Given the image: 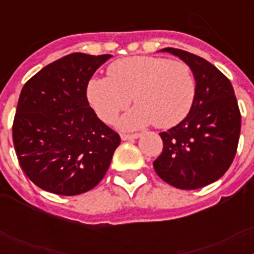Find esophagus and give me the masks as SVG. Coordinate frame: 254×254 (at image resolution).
Here are the masks:
<instances>
[{"label":"esophagus","mask_w":254,"mask_h":254,"mask_svg":"<svg viewBox=\"0 0 254 254\" xmlns=\"http://www.w3.org/2000/svg\"><path fill=\"white\" fill-rule=\"evenodd\" d=\"M141 137V134H121L123 141H131V139H137Z\"/></svg>","instance_id":"esophagus-1"}]
</instances>
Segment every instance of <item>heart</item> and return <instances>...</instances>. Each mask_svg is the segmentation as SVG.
Segmentation results:
<instances>
[{"mask_svg":"<svg viewBox=\"0 0 254 254\" xmlns=\"http://www.w3.org/2000/svg\"><path fill=\"white\" fill-rule=\"evenodd\" d=\"M196 96V79L181 61L158 57L119 59L108 68V77H92L87 100L100 120L115 123L133 103L137 105L120 121L123 129H139L154 124L171 127L190 113Z\"/></svg>","mask_w":254,"mask_h":254,"instance_id":"heart-1","label":"heart"}]
</instances>
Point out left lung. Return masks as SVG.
I'll list each match as a JSON object with an SVG mask.
<instances>
[{"mask_svg":"<svg viewBox=\"0 0 254 254\" xmlns=\"http://www.w3.org/2000/svg\"><path fill=\"white\" fill-rule=\"evenodd\" d=\"M161 51L191 67L196 96L186 119L159 133L163 150L153 166L177 189H200L220 179L236 155L241 129L236 96L231 81L203 58L173 47Z\"/></svg>","mask_w":254,"mask_h":254,"instance_id":"obj_1","label":"left lung"}]
</instances>
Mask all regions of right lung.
Segmentation results:
<instances>
[{"label":"right lung","instance_id":"1","mask_svg":"<svg viewBox=\"0 0 254 254\" xmlns=\"http://www.w3.org/2000/svg\"><path fill=\"white\" fill-rule=\"evenodd\" d=\"M112 55L69 54L22 88L13 142L23 173L39 189L72 196L92 190L109 169L120 135L87 100L92 75Z\"/></svg>","mask_w":254,"mask_h":254}]
</instances>
